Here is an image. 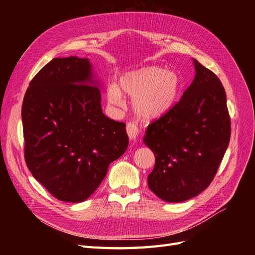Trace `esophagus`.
Masks as SVG:
<instances>
[{
	"label": "esophagus",
	"instance_id": "34e87169",
	"mask_svg": "<svg viewBox=\"0 0 255 255\" xmlns=\"http://www.w3.org/2000/svg\"><path fill=\"white\" fill-rule=\"evenodd\" d=\"M127 132H128L129 139L135 141L138 138V135H139V128H137V126L134 122H129L127 125Z\"/></svg>",
	"mask_w": 255,
	"mask_h": 255
}]
</instances>
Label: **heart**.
Listing matches in <instances>:
<instances>
[{
  "instance_id": "heart-1",
  "label": "heart",
  "mask_w": 255,
  "mask_h": 255,
  "mask_svg": "<svg viewBox=\"0 0 255 255\" xmlns=\"http://www.w3.org/2000/svg\"><path fill=\"white\" fill-rule=\"evenodd\" d=\"M181 78L175 71L159 67H143L123 74L119 86L109 87V100L115 105L123 101V94L133 98V111L138 117L153 120L170 111L179 99Z\"/></svg>"
}]
</instances>
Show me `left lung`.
I'll list each match as a JSON object with an SVG mask.
<instances>
[{"label":"left lung","mask_w":255,"mask_h":255,"mask_svg":"<svg viewBox=\"0 0 255 255\" xmlns=\"http://www.w3.org/2000/svg\"><path fill=\"white\" fill-rule=\"evenodd\" d=\"M194 60L196 75L179 103L145 130L155 155L149 188L166 202L194 198L213 181L227 151L231 121L217 75Z\"/></svg>","instance_id":"8db88e82"}]
</instances>
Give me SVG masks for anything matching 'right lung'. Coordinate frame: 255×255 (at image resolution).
<instances>
[{
	"label": "right lung",
	"instance_id": "obj_1",
	"mask_svg": "<svg viewBox=\"0 0 255 255\" xmlns=\"http://www.w3.org/2000/svg\"><path fill=\"white\" fill-rule=\"evenodd\" d=\"M101 82L87 57L54 58L29 83L22 104L24 156L33 176L60 201L88 199L128 149L126 123L101 107Z\"/></svg>",
	"mask_w": 255,
	"mask_h": 255
}]
</instances>
